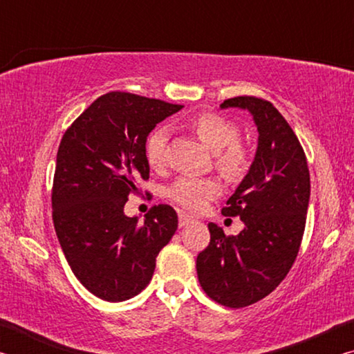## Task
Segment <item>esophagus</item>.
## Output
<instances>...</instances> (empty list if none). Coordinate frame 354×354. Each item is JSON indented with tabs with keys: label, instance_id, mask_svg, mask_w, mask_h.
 Masks as SVG:
<instances>
[{
	"label": "esophagus",
	"instance_id": "esophagus-1",
	"mask_svg": "<svg viewBox=\"0 0 354 354\" xmlns=\"http://www.w3.org/2000/svg\"><path fill=\"white\" fill-rule=\"evenodd\" d=\"M194 221H195L194 217H190V215L184 214V212H179V226H181V227L194 223Z\"/></svg>",
	"mask_w": 354,
	"mask_h": 354
}]
</instances>
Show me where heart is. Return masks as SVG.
<instances>
[{
    "instance_id": "1",
    "label": "heart",
    "mask_w": 354,
    "mask_h": 354,
    "mask_svg": "<svg viewBox=\"0 0 354 354\" xmlns=\"http://www.w3.org/2000/svg\"><path fill=\"white\" fill-rule=\"evenodd\" d=\"M190 129L205 145L215 153L218 169L230 178L242 176L248 167V153L239 142V129L230 120L217 113H200L190 120ZM167 129L158 127L153 129L145 142V159L151 169H160L165 160ZM223 185L218 178L183 176L171 184L167 195L176 205L190 212H200L209 201L221 195Z\"/></svg>"
}]
</instances>
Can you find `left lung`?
I'll return each mask as SVG.
<instances>
[{
  "label": "left lung",
  "instance_id": "left-lung-1",
  "mask_svg": "<svg viewBox=\"0 0 354 354\" xmlns=\"http://www.w3.org/2000/svg\"><path fill=\"white\" fill-rule=\"evenodd\" d=\"M248 111L257 148L248 173L221 214L239 217L237 236L209 223L211 242L196 257L203 290L227 308L259 301L289 273L301 243L310 196L306 156L289 123L268 101L236 97L220 109Z\"/></svg>",
  "mask_w": 354,
  "mask_h": 354
}]
</instances>
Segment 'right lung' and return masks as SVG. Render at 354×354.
I'll list each match as a JSON object with an SVG mask.
<instances>
[{
	"mask_svg": "<svg viewBox=\"0 0 354 354\" xmlns=\"http://www.w3.org/2000/svg\"><path fill=\"white\" fill-rule=\"evenodd\" d=\"M139 95L106 93L65 131L53 184V221L68 266L104 301L136 297L148 286L156 257L178 227L169 205L143 221L124 215L128 196L148 179L145 142L156 124L181 111Z\"/></svg>",
	"mask_w": 354,
	"mask_h": 354,
	"instance_id": "right-lung-1",
	"label": "right lung"
}]
</instances>
